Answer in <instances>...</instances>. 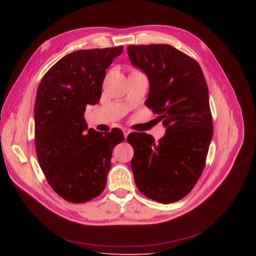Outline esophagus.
<instances>
[{
	"instance_id": "obj_1",
	"label": "esophagus",
	"mask_w": 256,
	"mask_h": 256,
	"mask_svg": "<svg viewBox=\"0 0 256 256\" xmlns=\"http://www.w3.org/2000/svg\"><path fill=\"white\" fill-rule=\"evenodd\" d=\"M122 132H124V138L126 139V137H128V134L130 132V130L128 128H122Z\"/></svg>"
}]
</instances>
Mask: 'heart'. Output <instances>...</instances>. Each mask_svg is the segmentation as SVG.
<instances>
[{
    "instance_id": "b5f03b06",
    "label": "heart",
    "mask_w": 256,
    "mask_h": 256,
    "mask_svg": "<svg viewBox=\"0 0 256 256\" xmlns=\"http://www.w3.org/2000/svg\"><path fill=\"white\" fill-rule=\"evenodd\" d=\"M135 72H136V70H135Z\"/></svg>"
}]
</instances>
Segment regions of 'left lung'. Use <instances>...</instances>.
Instances as JSON below:
<instances>
[{
    "mask_svg": "<svg viewBox=\"0 0 256 256\" xmlns=\"http://www.w3.org/2000/svg\"><path fill=\"white\" fill-rule=\"evenodd\" d=\"M130 62L150 80L145 104L166 126L156 143L132 132V171L147 198L171 204L189 194L206 167L212 137L208 89L197 61L169 44L128 46Z\"/></svg>",
    "mask_w": 256,
    "mask_h": 256,
    "instance_id": "obj_1",
    "label": "left lung"
}]
</instances>
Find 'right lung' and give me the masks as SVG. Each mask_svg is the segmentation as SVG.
<instances>
[{"label": "right lung", "mask_w": 256, "mask_h": 256, "mask_svg": "<svg viewBox=\"0 0 256 256\" xmlns=\"http://www.w3.org/2000/svg\"><path fill=\"white\" fill-rule=\"evenodd\" d=\"M124 46L76 50L60 59L42 76L34 108L35 150L44 176L60 197L84 204L106 184L112 150L124 132L87 130V104L102 96L106 70Z\"/></svg>", "instance_id": "add662e5"}]
</instances>
